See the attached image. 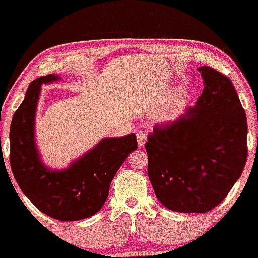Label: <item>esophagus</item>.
Here are the masks:
<instances>
[{"label": "esophagus", "instance_id": "esophagus-1", "mask_svg": "<svg viewBox=\"0 0 258 258\" xmlns=\"http://www.w3.org/2000/svg\"><path fill=\"white\" fill-rule=\"evenodd\" d=\"M147 142V135L144 133H139L137 134V143H139V147H143Z\"/></svg>", "mask_w": 258, "mask_h": 258}]
</instances>
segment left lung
I'll list each match as a JSON object with an SVG mask.
<instances>
[{"label": "left lung", "mask_w": 258, "mask_h": 258, "mask_svg": "<svg viewBox=\"0 0 258 258\" xmlns=\"http://www.w3.org/2000/svg\"><path fill=\"white\" fill-rule=\"evenodd\" d=\"M204 89L195 107L155 125L146 143L157 199L177 213H208L225 199L248 157V123L231 80L200 67Z\"/></svg>", "instance_id": "8db88e82"}]
</instances>
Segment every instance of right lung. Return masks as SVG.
<instances>
[{
	"instance_id": "1",
	"label": "right lung",
	"mask_w": 258,
	"mask_h": 258,
	"mask_svg": "<svg viewBox=\"0 0 258 258\" xmlns=\"http://www.w3.org/2000/svg\"><path fill=\"white\" fill-rule=\"evenodd\" d=\"M61 79L52 74L29 84L10 125V168L31 203L58 221L90 217L103 207L110 183L128 155L137 149L135 134L104 139L64 170H49L35 147V112L41 84Z\"/></svg>"
}]
</instances>
